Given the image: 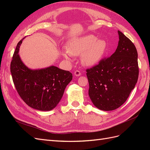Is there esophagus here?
Listing matches in <instances>:
<instances>
[{
  "label": "esophagus",
  "instance_id": "esophagus-1",
  "mask_svg": "<svg viewBox=\"0 0 150 150\" xmlns=\"http://www.w3.org/2000/svg\"><path fill=\"white\" fill-rule=\"evenodd\" d=\"M74 75L76 76H79L81 75V72L80 71H79V70H76L74 72Z\"/></svg>",
  "mask_w": 150,
  "mask_h": 150
}]
</instances>
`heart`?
I'll return each mask as SVG.
<instances>
[{
    "instance_id": "heart-1",
    "label": "heart",
    "mask_w": 150,
    "mask_h": 150,
    "mask_svg": "<svg viewBox=\"0 0 150 150\" xmlns=\"http://www.w3.org/2000/svg\"><path fill=\"white\" fill-rule=\"evenodd\" d=\"M104 40H98L93 35L72 39L67 42V51L62 54L67 60H71L73 56H81V61L86 66H93L99 61L106 49Z\"/></svg>"
}]
</instances>
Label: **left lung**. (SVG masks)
<instances>
[{"label":"left lung","instance_id":"8db88e82","mask_svg":"<svg viewBox=\"0 0 150 150\" xmlns=\"http://www.w3.org/2000/svg\"><path fill=\"white\" fill-rule=\"evenodd\" d=\"M118 34V46L111 56L86 69L91 100L103 111L116 110L124 104L138 79L137 50L120 30Z\"/></svg>","mask_w":150,"mask_h":150}]
</instances>
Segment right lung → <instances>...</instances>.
<instances>
[{
	"label": "right lung",
	"mask_w": 150,
	"mask_h": 150,
	"mask_svg": "<svg viewBox=\"0 0 150 150\" xmlns=\"http://www.w3.org/2000/svg\"><path fill=\"white\" fill-rule=\"evenodd\" d=\"M22 40L18 42L11 62V72L16 89L29 106L40 111L52 110L61 101L72 74L53 66L42 69H29L18 54Z\"/></svg>",
	"instance_id": "right-lung-1"
}]
</instances>
